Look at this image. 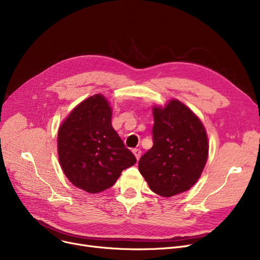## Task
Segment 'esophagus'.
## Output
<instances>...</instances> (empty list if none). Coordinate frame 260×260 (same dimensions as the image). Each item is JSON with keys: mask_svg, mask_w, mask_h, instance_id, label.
<instances>
[{"mask_svg": "<svg viewBox=\"0 0 260 260\" xmlns=\"http://www.w3.org/2000/svg\"><path fill=\"white\" fill-rule=\"evenodd\" d=\"M133 153H134L136 159L139 160V158H140V156H141V149H140V148H134V149H133Z\"/></svg>", "mask_w": 260, "mask_h": 260, "instance_id": "1", "label": "esophagus"}]
</instances>
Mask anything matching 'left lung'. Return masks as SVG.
<instances>
[{"label": "left lung", "mask_w": 260, "mask_h": 260, "mask_svg": "<svg viewBox=\"0 0 260 260\" xmlns=\"http://www.w3.org/2000/svg\"><path fill=\"white\" fill-rule=\"evenodd\" d=\"M154 145L140 158L139 171L154 193L172 197L192 187L209 154L202 122L178 100L154 106Z\"/></svg>", "instance_id": "8db88e82"}]
</instances>
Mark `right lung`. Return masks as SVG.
Listing matches in <instances>:
<instances>
[{
	"label": "right lung",
	"mask_w": 260,
	"mask_h": 260,
	"mask_svg": "<svg viewBox=\"0 0 260 260\" xmlns=\"http://www.w3.org/2000/svg\"><path fill=\"white\" fill-rule=\"evenodd\" d=\"M58 155L67 179L92 194L113 186L122 171L136 163L112 126V108L102 94L81 102L64 120Z\"/></svg>",
	"instance_id": "obj_1"
}]
</instances>
